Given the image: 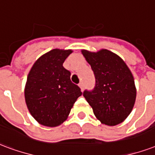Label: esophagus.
I'll use <instances>...</instances> for the list:
<instances>
[{
	"mask_svg": "<svg viewBox=\"0 0 155 155\" xmlns=\"http://www.w3.org/2000/svg\"><path fill=\"white\" fill-rule=\"evenodd\" d=\"M79 87H80V89H81V91L84 90V84H83L82 82L80 83V84H79Z\"/></svg>",
	"mask_w": 155,
	"mask_h": 155,
	"instance_id": "esophagus-1",
	"label": "esophagus"
}]
</instances>
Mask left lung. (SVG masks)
Wrapping results in <instances>:
<instances>
[{"mask_svg":"<svg viewBox=\"0 0 155 155\" xmlns=\"http://www.w3.org/2000/svg\"><path fill=\"white\" fill-rule=\"evenodd\" d=\"M81 53L93 71L96 85L84 97L97 120L108 126L124 122L133 109L137 88L131 71L120 56L102 49Z\"/></svg>","mask_w":155,"mask_h":155,"instance_id":"obj_1","label":"left lung"}]
</instances>
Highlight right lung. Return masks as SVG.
Segmentation results:
<instances>
[{
	"label": "right lung",
	"mask_w": 155,
	"mask_h": 155,
	"mask_svg": "<svg viewBox=\"0 0 155 155\" xmlns=\"http://www.w3.org/2000/svg\"><path fill=\"white\" fill-rule=\"evenodd\" d=\"M71 49H54L41 55L28 73L24 97L30 114L46 127H58L67 120L82 92L71 81L62 64Z\"/></svg>",
	"instance_id": "obj_1"
}]
</instances>
